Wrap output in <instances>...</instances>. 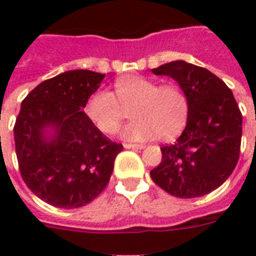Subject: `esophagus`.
<instances>
[{
    "instance_id": "obj_1",
    "label": "esophagus",
    "mask_w": 256,
    "mask_h": 256,
    "mask_svg": "<svg viewBox=\"0 0 256 256\" xmlns=\"http://www.w3.org/2000/svg\"><path fill=\"white\" fill-rule=\"evenodd\" d=\"M124 148H144V144H124Z\"/></svg>"
}]
</instances>
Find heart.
<instances>
[{"mask_svg": "<svg viewBox=\"0 0 256 256\" xmlns=\"http://www.w3.org/2000/svg\"><path fill=\"white\" fill-rule=\"evenodd\" d=\"M130 108L132 122L124 126L122 136L132 140H170L186 126L190 102L179 85H160L152 80L130 76L114 84V94L100 88L88 96L85 114L104 134L116 132L124 110Z\"/></svg>", "mask_w": 256, "mask_h": 256, "instance_id": "obj_1", "label": "heart"}]
</instances>
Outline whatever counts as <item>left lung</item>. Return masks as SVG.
<instances>
[{
  "label": "left lung",
  "mask_w": 256,
  "mask_h": 256,
  "mask_svg": "<svg viewBox=\"0 0 256 256\" xmlns=\"http://www.w3.org/2000/svg\"><path fill=\"white\" fill-rule=\"evenodd\" d=\"M152 72L178 82L188 96L190 112L178 140L160 148L162 162L150 176L178 198L208 194L226 182L238 164L242 112L234 94L215 74L184 61Z\"/></svg>",
  "instance_id": "left-lung-1"
}]
</instances>
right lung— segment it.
I'll list each match as a JSON object with an SVG mask.
<instances>
[{"label": "right lung", "mask_w": 256, "mask_h": 256, "mask_svg": "<svg viewBox=\"0 0 256 256\" xmlns=\"http://www.w3.org/2000/svg\"><path fill=\"white\" fill-rule=\"evenodd\" d=\"M104 78L90 70H70L41 82L22 100L14 124L20 172L26 186L54 207L77 208L94 200L124 148L84 112Z\"/></svg>", "instance_id": "right-lung-1"}]
</instances>
